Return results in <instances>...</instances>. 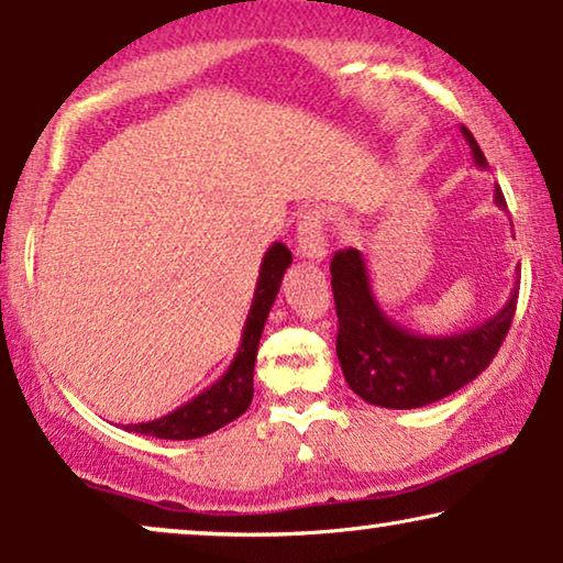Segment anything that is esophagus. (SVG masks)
Listing matches in <instances>:
<instances>
[{
    "instance_id": "34e87169",
    "label": "esophagus",
    "mask_w": 563,
    "mask_h": 563,
    "mask_svg": "<svg viewBox=\"0 0 563 563\" xmlns=\"http://www.w3.org/2000/svg\"><path fill=\"white\" fill-rule=\"evenodd\" d=\"M323 224H327V211L321 206L308 209L298 221V255L306 260H327V240H323Z\"/></svg>"
}]
</instances>
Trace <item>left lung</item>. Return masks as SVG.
<instances>
[{"label":"left lung","instance_id":"obj_1","mask_svg":"<svg viewBox=\"0 0 563 563\" xmlns=\"http://www.w3.org/2000/svg\"><path fill=\"white\" fill-rule=\"evenodd\" d=\"M459 132L470 145L472 163L487 168L474 134L464 124ZM495 203L508 209L500 188H495ZM518 283L520 278L508 303L493 319L459 334L423 336L379 308L360 250L336 252L331 260V288L339 319L336 357L344 379L364 402L395 410L431 406L462 390L487 369L508 336L516 316Z\"/></svg>","mask_w":563,"mask_h":563}]
</instances>
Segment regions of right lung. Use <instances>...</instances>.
Instances as JSON below:
<instances>
[{
  "label": "right lung",
  "instance_id": "add662e5",
  "mask_svg": "<svg viewBox=\"0 0 563 563\" xmlns=\"http://www.w3.org/2000/svg\"><path fill=\"white\" fill-rule=\"evenodd\" d=\"M292 263L290 250L283 242H273L271 250L265 252L263 265H260L255 298H252L247 321L242 329V342L236 350L232 364H229L224 375L217 383L206 387L196 398L184 406L170 410L168 416L155 418L147 423H126L124 431L145 433L155 439L170 441H188L201 439L206 433H213L221 426L232 423L240 418L252 402V375H255V360L260 336H263L267 313L278 298L280 280L288 265Z\"/></svg>",
  "mask_w": 563,
  "mask_h": 563
}]
</instances>
